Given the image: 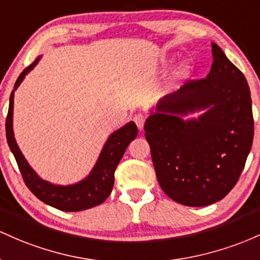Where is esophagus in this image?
Returning <instances> with one entry per match:
<instances>
[{
  "mask_svg": "<svg viewBox=\"0 0 260 260\" xmlns=\"http://www.w3.org/2000/svg\"><path fill=\"white\" fill-rule=\"evenodd\" d=\"M145 120H146L145 115H144V114H141V113H139V114H136L135 116H134V121H135V124L138 125V127H139V130H140V131H141L142 129H144Z\"/></svg>",
  "mask_w": 260,
  "mask_h": 260,
  "instance_id": "34e87169",
  "label": "esophagus"
}]
</instances>
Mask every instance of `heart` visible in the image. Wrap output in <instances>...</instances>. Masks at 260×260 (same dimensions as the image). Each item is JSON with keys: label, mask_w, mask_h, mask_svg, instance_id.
Returning a JSON list of instances; mask_svg holds the SVG:
<instances>
[{"label": "heart", "mask_w": 260, "mask_h": 260, "mask_svg": "<svg viewBox=\"0 0 260 260\" xmlns=\"http://www.w3.org/2000/svg\"><path fill=\"white\" fill-rule=\"evenodd\" d=\"M171 60H166V62H169ZM189 75V65L188 63H182V65H179L177 67V70L174 71V75H173V81L174 82H179V81L184 80L186 76Z\"/></svg>", "instance_id": "obj_1"}]
</instances>
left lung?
Returning <instances> with one entry per match:
<instances>
[{"instance_id":"8db88e82","label":"left lung","mask_w":260,"mask_h":260,"mask_svg":"<svg viewBox=\"0 0 260 260\" xmlns=\"http://www.w3.org/2000/svg\"><path fill=\"white\" fill-rule=\"evenodd\" d=\"M211 48L206 78L186 81L163 97L144 126L162 190L186 206L211 205L232 190L254 135L246 77L220 46ZM200 110L198 119L182 118Z\"/></svg>"}]
</instances>
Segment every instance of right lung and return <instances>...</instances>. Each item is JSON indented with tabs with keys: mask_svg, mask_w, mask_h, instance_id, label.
<instances>
[{
	"mask_svg": "<svg viewBox=\"0 0 260 260\" xmlns=\"http://www.w3.org/2000/svg\"><path fill=\"white\" fill-rule=\"evenodd\" d=\"M39 60L40 56L27 69L23 70L14 83V89L11 93L10 107H8V114L6 119V136H7L8 146L16 158L25 185L38 199L62 211L74 212L91 209L93 206L104 203L112 193L116 166L120 162L122 154L130 142L138 136V126L135 122L130 121L120 129L114 131L107 140L106 145L103 146V150L99 154L98 161L91 173L81 182L71 185H55L43 180L29 166L27 159L20 152L13 134L14 91L18 88L19 84L24 80L25 75H28L33 70Z\"/></svg>",
	"mask_w": 260,
	"mask_h": 260,
	"instance_id": "right-lung-1",
	"label": "right lung"
}]
</instances>
